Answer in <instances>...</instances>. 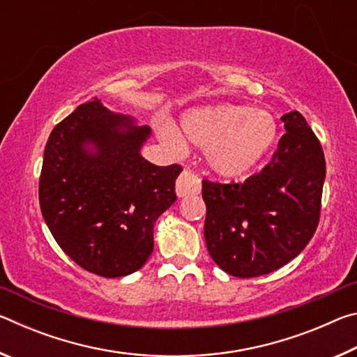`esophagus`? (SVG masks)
I'll use <instances>...</instances> for the list:
<instances>
[{
    "instance_id": "esophagus-1",
    "label": "esophagus",
    "mask_w": 357,
    "mask_h": 357,
    "mask_svg": "<svg viewBox=\"0 0 357 357\" xmlns=\"http://www.w3.org/2000/svg\"><path fill=\"white\" fill-rule=\"evenodd\" d=\"M202 190V179L190 170H184L179 174L176 181V193L178 197L197 195Z\"/></svg>"
}]
</instances>
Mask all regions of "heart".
Wrapping results in <instances>:
<instances>
[{"instance_id": "1", "label": "heart", "mask_w": 357, "mask_h": 357, "mask_svg": "<svg viewBox=\"0 0 357 357\" xmlns=\"http://www.w3.org/2000/svg\"><path fill=\"white\" fill-rule=\"evenodd\" d=\"M185 138L208 149V160L215 173L236 178L249 173L266 159L279 137L273 114L245 105H213L187 112L181 119ZM170 146L179 148L181 137L173 129L162 130Z\"/></svg>"}]
</instances>
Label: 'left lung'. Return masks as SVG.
I'll list each match as a JSON object with an SVG mask.
<instances>
[{"instance_id":"left-lung-1","label":"left lung","mask_w":357,"mask_h":357,"mask_svg":"<svg viewBox=\"0 0 357 357\" xmlns=\"http://www.w3.org/2000/svg\"><path fill=\"white\" fill-rule=\"evenodd\" d=\"M282 121L287 134L261 172L244 183L203 179L208 252L220 269L241 279L269 274L298 257L321 214V143L299 112Z\"/></svg>"}]
</instances>
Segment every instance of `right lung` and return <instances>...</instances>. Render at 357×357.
<instances>
[{"mask_svg":"<svg viewBox=\"0 0 357 357\" xmlns=\"http://www.w3.org/2000/svg\"><path fill=\"white\" fill-rule=\"evenodd\" d=\"M149 132L94 98L48 137L39 178L42 215L66 255L88 273L113 279L140 269L154 249L155 220L176 202L183 167L143 159Z\"/></svg>","mask_w":357,"mask_h":357,"instance_id":"add662e5","label":"right lung"}]
</instances>
